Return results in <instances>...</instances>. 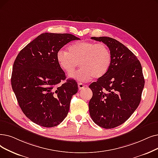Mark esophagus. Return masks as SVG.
Listing matches in <instances>:
<instances>
[{
	"instance_id": "esophagus-1",
	"label": "esophagus",
	"mask_w": 158,
	"mask_h": 158,
	"mask_svg": "<svg viewBox=\"0 0 158 158\" xmlns=\"http://www.w3.org/2000/svg\"><path fill=\"white\" fill-rule=\"evenodd\" d=\"M85 86H86V85H83V83H78V88H79V90H82V89H83Z\"/></svg>"
}]
</instances>
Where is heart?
<instances>
[{
	"mask_svg": "<svg viewBox=\"0 0 158 158\" xmlns=\"http://www.w3.org/2000/svg\"><path fill=\"white\" fill-rule=\"evenodd\" d=\"M56 59L60 68L65 72H73L78 65L81 68L70 74V77L81 81L101 77L108 72L112 63V54L105 44L81 41L70 45L68 52L59 50Z\"/></svg>",
	"mask_w": 158,
	"mask_h": 158,
	"instance_id": "1",
	"label": "heart"
}]
</instances>
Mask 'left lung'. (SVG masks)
I'll return each mask as SVG.
<instances>
[{
	"instance_id": "left-lung-1",
	"label": "left lung",
	"mask_w": 158,
	"mask_h": 158,
	"mask_svg": "<svg viewBox=\"0 0 158 158\" xmlns=\"http://www.w3.org/2000/svg\"><path fill=\"white\" fill-rule=\"evenodd\" d=\"M91 39L108 47L112 63L103 76L89 86L93 93L89 112L95 124L113 128L125 123L140 103L145 85L142 67L135 55L118 40L108 37Z\"/></svg>"
}]
</instances>
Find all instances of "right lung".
Wrapping results in <instances>:
<instances>
[{
    "label": "right lung",
    "instance_id": "add662e5",
    "mask_svg": "<svg viewBox=\"0 0 158 158\" xmlns=\"http://www.w3.org/2000/svg\"><path fill=\"white\" fill-rule=\"evenodd\" d=\"M70 33H44L20 51L13 66L11 83L19 106L27 118L44 127L59 125L68 115L72 95L78 91L59 66L57 52L72 40Z\"/></svg>",
    "mask_w": 158,
    "mask_h": 158
}]
</instances>
